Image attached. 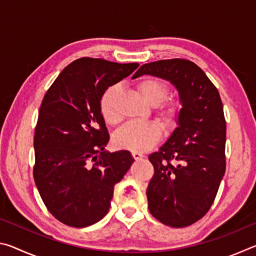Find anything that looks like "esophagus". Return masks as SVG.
<instances>
[{
  "label": "esophagus",
  "instance_id": "esophagus-1",
  "mask_svg": "<svg viewBox=\"0 0 256 256\" xmlns=\"http://www.w3.org/2000/svg\"><path fill=\"white\" fill-rule=\"evenodd\" d=\"M131 154H132L133 159H136V160H138V159L144 158V154H142L141 152H138V151H132Z\"/></svg>",
  "mask_w": 256,
  "mask_h": 256
}]
</instances>
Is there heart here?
<instances>
[{"instance_id": "heart-1", "label": "heart", "mask_w": 256, "mask_h": 256, "mask_svg": "<svg viewBox=\"0 0 256 256\" xmlns=\"http://www.w3.org/2000/svg\"><path fill=\"white\" fill-rule=\"evenodd\" d=\"M136 88L142 98L151 106L156 107L154 114L164 126L174 128L180 118L182 105L178 100L166 98L168 86L157 78H144L136 82ZM120 94L118 86H110L100 98V114L106 124L115 126L120 122L118 102ZM162 138V128L154 122L130 123L114 134V144L118 148L140 151L149 149Z\"/></svg>"}]
</instances>
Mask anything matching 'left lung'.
I'll list each match as a JSON object with an SVG mask.
<instances>
[{"mask_svg": "<svg viewBox=\"0 0 256 256\" xmlns=\"http://www.w3.org/2000/svg\"><path fill=\"white\" fill-rule=\"evenodd\" d=\"M144 74L170 80L180 92L178 126L157 152L146 196L150 214L167 226L196 222L214 203L226 170V120L216 86L201 68L184 58L144 64L133 78Z\"/></svg>", "mask_w": 256, "mask_h": 256, "instance_id": "left-lung-1", "label": "left lung"}]
</instances>
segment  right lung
Here are the masks:
<instances>
[{
    "label": "right lung",
    "instance_id": "right-lung-1",
    "mask_svg": "<svg viewBox=\"0 0 256 256\" xmlns=\"http://www.w3.org/2000/svg\"><path fill=\"white\" fill-rule=\"evenodd\" d=\"M138 63L81 58L64 68L42 98L34 128V180L52 214L74 228L110 210L114 186L133 162L128 151L104 152L110 140L100 98Z\"/></svg>",
    "mask_w": 256,
    "mask_h": 256
}]
</instances>
